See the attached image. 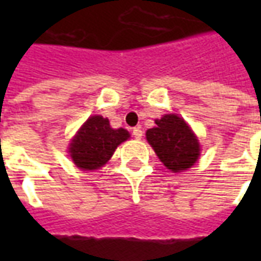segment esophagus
Segmentation results:
<instances>
[{
  "label": "esophagus",
  "instance_id": "obj_1",
  "mask_svg": "<svg viewBox=\"0 0 261 261\" xmlns=\"http://www.w3.org/2000/svg\"><path fill=\"white\" fill-rule=\"evenodd\" d=\"M133 136H134V138H137V140H141L142 138V130L140 128V127H136V128H133Z\"/></svg>",
  "mask_w": 261,
  "mask_h": 261
}]
</instances>
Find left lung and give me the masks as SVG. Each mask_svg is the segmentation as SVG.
I'll use <instances>...</instances> for the list:
<instances>
[{
    "label": "left lung",
    "instance_id": "1",
    "mask_svg": "<svg viewBox=\"0 0 261 261\" xmlns=\"http://www.w3.org/2000/svg\"><path fill=\"white\" fill-rule=\"evenodd\" d=\"M156 127L147 131L161 162L173 172L189 169L200 155V145L186 121L176 114H166L155 121Z\"/></svg>",
    "mask_w": 261,
    "mask_h": 261
}]
</instances>
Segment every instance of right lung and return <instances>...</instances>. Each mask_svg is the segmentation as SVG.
<instances>
[{
    "instance_id": "right-lung-1",
    "label": "right lung",
    "mask_w": 261,
    "mask_h": 261,
    "mask_svg": "<svg viewBox=\"0 0 261 261\" xmlns=\"http://www.w3.org/2000/svg\"><path fill=\"white\" fill-rule=\"evenodd\" d=\"M128 137L130 134L124 128H112L108 119L92 116L71 142L69 153L81 169H97L108 162L117 145Z\"/></svg>"
}]
</instances>
